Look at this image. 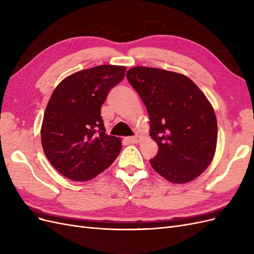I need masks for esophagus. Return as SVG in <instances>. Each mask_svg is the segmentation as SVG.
<instances>
[{"instance_id": "esophagus-1", "label": "esophagus", "mask_w": 254, "mask_h": 254, "mask_svg": "<svg viewBox=\"0 0 254 254\" xmlns=\"http://www.w3.org/2000/svg\"><path fill=\"white\" fill-rule=\"evenodd\" d=\"M127 141H128L129 143H131V144H136V143H139V142L141 141V136H140V135L129 136V137H127Z\"/></svg>"}]
</instances>
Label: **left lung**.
Returning <instances> with one entry per match:
<instances>
[{
  "label": "left lung",
  "mask_w": 254,
  "mask_h": 254,
  "mask_svg": "<svg viewBox=\"0 0 254 254\" xmlns=\"http://www.w3.org/2000/svg\"><path fill=\"white\" fill-rule=\"evenodd\" d=\"M126 77L146 106L150 136L159 151L150 165L172 183H187L210 165L217 144L211 103L188 76L157 67L134 66Z\"/></svg>",
  "instance_id": "obj_1"
}]
</instances>
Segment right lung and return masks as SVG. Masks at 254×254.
<instances>
[{
  "mask_svg": "<svg viewBox=\"0 0 254 254\" xmlns=\"http://www.w3.org/2000/svg\"><path fill=\"white\" fill-rule=\"evenodd\" d=\"M125 71L111 64L86 68L54 90L44 112L41 143L51 164L67 179H93L118 158L121 139L106 134L101 108Z\"/></svg>",
  "mask_w": 254,
  "mask_h": 254,
  "instance_id": "obj_1",
  "label": "right lung"
}]
</instances>
